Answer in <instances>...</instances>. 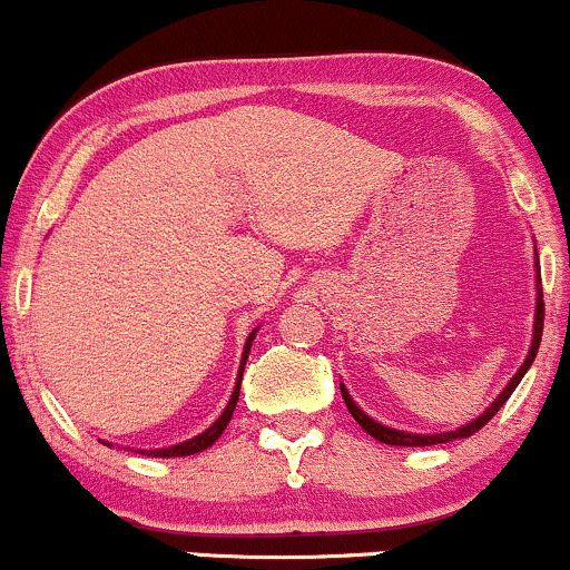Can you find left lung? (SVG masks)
Returning <instances> with one entry per match:
<instances>
[{"instance_id":"obj_1","label":"left lung","mask_w":570,"mask_h":570,"mask_svg":"<svg viewBox=\"0 0 570 570\" xmlns=\"http://www.w3.org/2000/svg\"><path fill=\"white\" fill-rule=\"evenodd\" d=\"M533 271H535V313H533V337H531V348H528V356L525 362L520 364V370L514 372L512 381L507 383V389L501 391L499 396L490 402L488 410H482V415H476L474 421L463 423V426H458L453 431H440V434H412V431H399V429H391V426H383V423H377L375 417H370L367 412L358 407L356 402H353V396L348 394V389H345L343 383H340V391H343V399H345V407L353 417H356V423L367 431L370 436H375L377 442L383 444H394V448H429V444H444V442H453V440H466V436H472L480 431L490 417L499 412L503 404H507V399L512 396V391L520 385L522 377H525V372L531 370L535 353H539V343H541V332H544V294H541V267H539V252L533 248Z\"/></svg>"}]
</instances>
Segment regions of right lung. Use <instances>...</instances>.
Here are the masks:
<instances>
[{
    "mask_svg": "<svg viewBox=\"0 0 570 570\" xmlns=\"http://www.w3.org/2000/svg\"><path fill=\"white\" fill-rule=\"evenodd\" d=\"M257 330H259V326H257ZM257 330H252V335L246 337L244 353H240L238 381H235V389H233V394H230V402H227L225 412H222V415L217 417V421H214L212 426H208L206 431H203V434L193 436V440H187V442L171 444V448H158V450H136V453H141V455H153V458H179V455H195V453H203V450H208V448H212L214 442L219 440V436H222V431H225V429H227V423H230V417H233V410H235V404H238V394H240V377H244L246 358H248V351H252V343H254V337H257ZM104 444H107V442H104ZM109 448H112V444H109Z\"/></svg>",
    "mask_w": 570,
    "mask_h": 570,
    "instance_id": "add662e5",
    "label": "right lung"
}]
</instances>
